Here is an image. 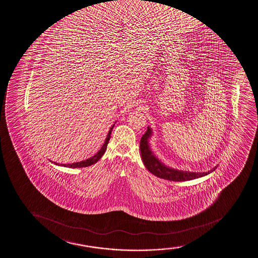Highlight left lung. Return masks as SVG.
<instances>
[{
    "instance_id": "obj_1",
    "label": "left lung",
    "mask_w": 258,
    "mask_h": 258,
    "mask_svg": "<svg viewBox=\"0 0 258 258\" xmlns=\"http://www.w3.org/2000/svg\"><path fill=\"white\" fill-rule=\"evenodd\" d=\"M151 134H152V131L148 126L147 131L145 132V134L143 135L140 140V152H141L143 162L145 167L151 174H153L157 177L173 181H190V180H194L196 178L208 175L210 172L215 169L214 168L211 171L196 173V172L182 171V170L170 169L169 167L164 165L163 163H161L151 151V148L148 145V140L151 136Z\"/></svg>"
}]
</instances>
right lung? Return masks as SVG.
<instances>
[{
  "label": "right lung",
  "mask_w": 258,
  "mask_h": 258,
  "mask_svg": "<svg viewBox=\"0 0 258 258\" xmlns=\"http://www.w3.org/2000/svg\"><path fill=\"white\" fill-rule=\"evenodd\" d=\"M113 126H114V124H113V126L110 128L109 133L107 134V138H106V140H105V142H104L102 147H101V150L98 151L97 153H96L95 156H93L92 157H89V159H87V160L79 162V163H69V164H59V165L69 167V168H83V167H88V166L92 165L94 163H97L98 161L100 160V158L102 157V155L105 153L106 150H107V144L109 142L111 133H112ZM54 163L57 164L56 163Z\"/></svg>",
  "instance_id": "obj_1"
}]
</instances>
